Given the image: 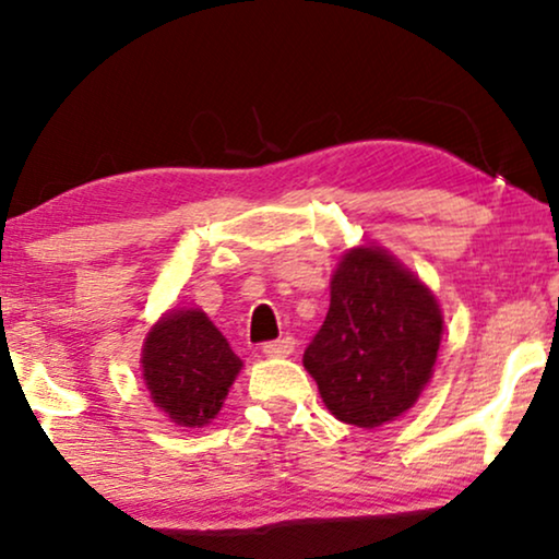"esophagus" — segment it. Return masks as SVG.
I'll return each instance as SVG.
<instances>
[{
	"label": "esophagus",
	"mask_w": 559,
	"mask_h": 559,
	"mask_svg": "<svg viewBox=\"0 0 559 559\" xmlns=\"http://www.w3.org/2000/svg\"><path fill=\"white\" fill-rule=\"evenodd\" d=\"M262 350L272 358H285L295 350V338H293V335H285V338L266 341V343H262Z\"/></svg>",
	"instance_id": "1"
}]
</instances>
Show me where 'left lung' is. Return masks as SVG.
Masks as SVG:
<instances>
[{
  "instance_id": "1",
  "label": "left lung",
  "mask_w": 559,
  "mask_h": 559,
  "mask_svg": "<svg viewBox=\"0 0 559 559\" xmlns=\"http://www.w3.org/2000/svg\"><path fill=\"white\" fill-rule=\"evenodd\" d=\"M440 338L430 289L386 249L358 247L333 272L331 308L302 364L341 423L379 427L423 394Z\"/></svg>"
}]
</instances>
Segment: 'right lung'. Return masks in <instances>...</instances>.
Here are the masks:
<instances>
[{
  "label": "right lung",
  "mask_w": 559,
  "mask_h": 559,
  "mask_svg": "<svg viewBox=\"0 0 559 559\" xmlns=\"http://www.w3.org/2000/svg\"><path fill=\"white\" fill-rule=\"evenodd\" d=\"M239 371L241 358L198 308L165 312L144 338V384L152 402L180 427L209 425Z\"/></svg>",
  "instance_id": "add662e5"
}]
</instances>
